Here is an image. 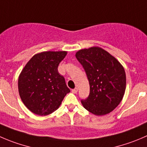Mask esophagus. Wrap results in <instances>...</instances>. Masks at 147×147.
Wrapping results in <instances>:
<instances>
[{"label":"esophagus","instance_id":"obj_1","mask_svg":"<svg viewBox=\"0 0 147 147\" xmlns=\"http://www.w3.org/2000/svg\"><path fill=\"white\" fill-rule=\"evenodd\" d=\"M72 92L75 94L77 93V92H78V88H74V89H72Z\"/></svg>","mask_w":147,"mask_h":147}]
</instances>
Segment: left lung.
<instances>
[{
    "mask_svg": "<svg viewBox=\"0 0 147 147\" xmlns=\"http://www.w3.org/2000/svg\"><path fill=\"white\" fill-rule=\"evenodd\" d=\"M77 59L83 67L90 84V93L82 105L96 116L111 112L119 105L126 90V73L119 61L100 47L78 51Z\"/></svg>",
    "mask_w": 147,
    "mask_h": 147,
    "instance_id": "left-lung-1",
    "label": "left lung"
}]
</instances>
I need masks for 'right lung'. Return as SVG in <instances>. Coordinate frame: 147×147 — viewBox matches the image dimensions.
<instances>
[{"label":"right lung","instance_id":"right-lung-1","mask_svg":"<svg viewBox=\"0 0 147 147\" xmlns=\"http://www.w3.org/2000/svg\"><path fill=\"white\" fill-rule=\"evenodd\" d=\"M67 52H44L35 55L18 78V92L24 105L34 113L49 115L56 111L70 92L58 66Z\"/></svg>","mask_w":147,"mask_h":147}]
</instances>
